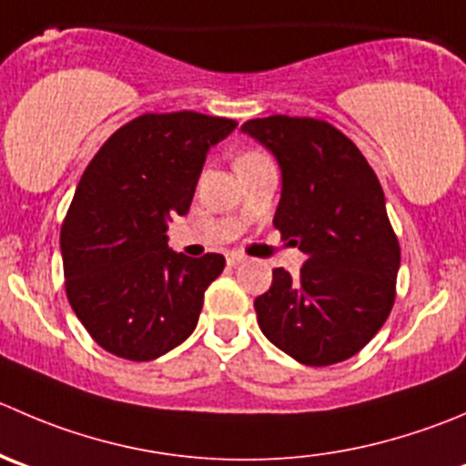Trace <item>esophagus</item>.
I'll return each mask as SVG.
<instances>
[{
    "mask_svg": "<svg viewBox=\"0 0 466 466\" xmlns=\"http://www.w3.org/2000/svg\"><path fill=\"white\" fill-rule=\"evenodd\" d=\"M243 259H246V257H243L241 252H229V255H228V264L229 266H238Z\"/></svg>",
    "mask_w": 466,
    "mask_h": 466,
    "instance_id": "esophagus-1",
    "label": "esophagus"
}]
</instances>
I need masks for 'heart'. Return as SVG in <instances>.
<instances>
[{"label": "heart", "instance_id": "heart-1", "mask_svg": "<svg viewBox=\"0 0 466 466\" xmlns=\"http://www.w3.org/2000/svg\"><path fill=\"white\" fill-rule=\"evenodd\" d=\"M259 157H266V155H261V152H257V150H248V152H243V155H238L237 164H241V161H252V159H259Z\"/></svg>", "mask_w": 466, "mask_h": 466}]
</instances>
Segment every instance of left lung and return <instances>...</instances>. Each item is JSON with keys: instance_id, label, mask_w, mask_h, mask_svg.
Returning a JSON list of instances; mask_svg holds the SVG:
<instances>
[{"instance_id": "left-lung-1", "label": "left lung", "mask_w": 466, "mask_h": 466, "mask_svg": "<svg viewBox=\"0 0 466 466\" xmlns=\"http://www.w3.org/2000/svg\"><path fill=\"white\" fill-rule=\"evenodd\" d=\"M282 168L273 225L307 255L300 275L273 270L255 300L270 343L307 367L360 353L396 300L400 246L378 175L346 134L325 120L268 116L243 123Z\"/></svg>"}]
</instances>
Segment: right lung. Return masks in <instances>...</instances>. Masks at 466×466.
I'll return each instance as SVG.
<instances>
[{
	"label": "right lung",
	"instance_id": "add662e5",
	"mask_svg": "<svg viewBox=\"0 0 466 466\" xmlns=\"http://www.w3.org/2000/svg\"><path fill=\"white\" fill-rule=\"evenodd\" d=\"M237 120L143 113L90 159L61 225L66 293L90 337L132 362L168 353L196 329L225 257L168 250V218L191 207L207 150Z\"/></svg>",
	"mask_w": 466,
	"mask_h": 466
}]
</instances>
